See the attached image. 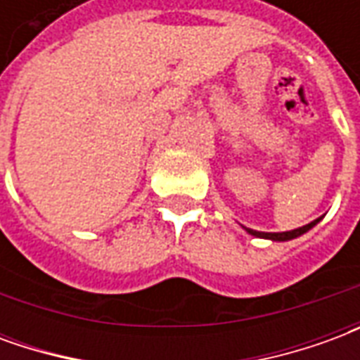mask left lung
<instances>
[{
    "mask_svg": "<svg viewBox=\"0 0 360 360\" xmlns=\"http://www.w3.org/2000/svg\"><path fill=\"white\" fill-rule=\"evenodd\" d=\"M322 218L314 219V221H310L307 226L302 227H297V229H291V231H281V233H264V231H255V229H249V227H245L250 235H255V237H260V239H270V241H291L295 237H299V235L307 233L309 229L316 226L318 221Z\"/></svg>",
    "mask_w": 360,
    "mask_h": 360,
    "instance_id": "obj_1",
    "label": "left lung"
}]
</instances>
